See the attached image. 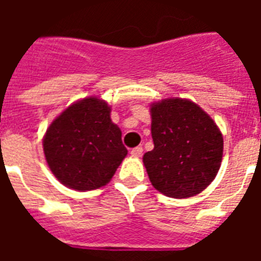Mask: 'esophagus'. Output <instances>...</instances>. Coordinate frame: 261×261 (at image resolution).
Wrapping results in <instances>:
<instances>
[{"instance_id":"obj_1","label":"esophagus","mask_w":261,"mask_h":261,"mask_svg":"<svg viewBox=\"0 0 261 261\" xmlns=\"http://www.w3.org/2000/svg\"><path fill=\"white\" fill-rule=\"evenodd\" d=\"M142 147L137 146L134 147V149H131V155H133V157H141V155H142Z\"/></svg>"}]
</instances>
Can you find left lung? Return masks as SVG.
Instances as JSON below:
<instances>
[{"label":"left lung","instance_id":"obj_1","mask_svg":"<svg viewBox=\"0 0 261 261\" xmlns=\"http://www.w3.org/2000/svg\"><path fill=\"white\" fill-rule=\"evenodd\" d=\"M154 149L143 165L155 190L176 199L200 194L222 163L223 138L204 111L187 98H164L150 107Z\"/></svg>","mask_w":261,"mask_h":261}]
</instances>
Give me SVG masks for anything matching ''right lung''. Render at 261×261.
Returning a JSON list of instances; mask_svg holds the SVG:
<instances>
[{"label": "right lung", "mask_w": 261, "mask_h": 261, "mask_svg": "<svg viewBox=\"0 0 261 261\" xmlns=\"http://www.w3.org/2000/svg\"><path fill=\"white\" fill-rule=\"evenodd\" d=\"M43 150L55 177L77 191L106 186L127 155L111 107L94 96L75 101L53 120Z\"/></svg>", "instance_id": "obj_1"}]
</instances>
